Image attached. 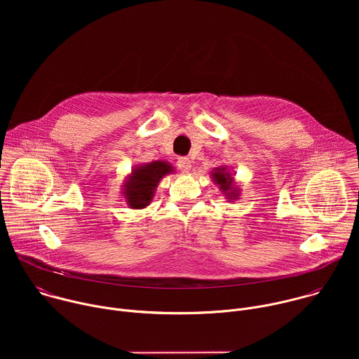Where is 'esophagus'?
Masks as SVG:
<instances>
[{"instance_id": "esophagus-1", "label": "esophagus", "mask_w": 359, "mask_h": 359, "mask_svg": "<svg viewBox=\"0 0 359 359\" xmlns=\"http://www.w3.org/2000/svg\"><path fill=\"white\" fill-rule=\"evenodd\" d=\"M177 168L183 172V173H189L190 168H191V163L187 158H179L177 159Z\"/></svg>"}]
</instances>
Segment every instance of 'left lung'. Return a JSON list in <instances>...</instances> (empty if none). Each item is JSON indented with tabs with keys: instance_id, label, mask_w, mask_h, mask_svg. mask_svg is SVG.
Masks as SVG:
<instances>
[{
	"instance_id": "obj_1",
	"label": "left lung",
	"mask_w": 359,
	"mask_h": 359,
	"mask_svg": "<svg viewBox=\"0 0 359 359\" xmlns=\"http://www.w3.org/2000/svg\"><path fill=\"white\" fill-rule=\"evenodd\" d=\"M210 177H212L213 183L219 186V189L222 190V193L224 194L227 201H234V200L240 198L241 189L237 184V182L234 180V173L231 172V169H229L227 166L215 168L210 173Z\"/></svg>"
}]
</instances>
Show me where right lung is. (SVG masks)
I'll list each match as a JSON object with an SVG mask.
<instances>
[{"instance_id": "1", "label": "right lung", "mask_w": 359, "mask_h": 359, "mask_svg": "<svg viewBox=\"0 0 359 359\" xmlns=\"http://www.w3.org/2000/svg\"><path fill=\"white\" fill-rule=\"evenodd\" d=\"M172 173H175V168L166 161H155L133 166L122 183V196L128 208L135 210L147 208L161 180Z\"/></svg>"}]
</instances>
